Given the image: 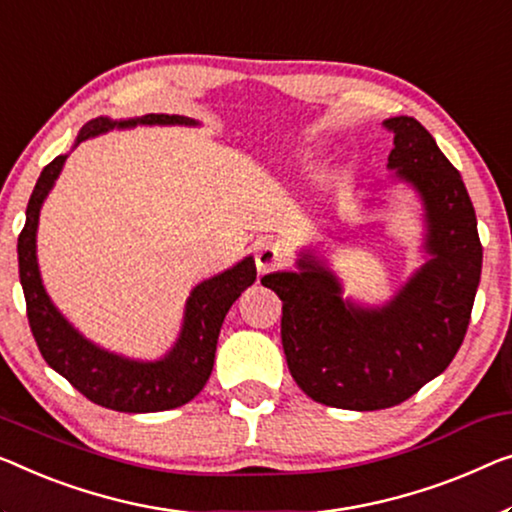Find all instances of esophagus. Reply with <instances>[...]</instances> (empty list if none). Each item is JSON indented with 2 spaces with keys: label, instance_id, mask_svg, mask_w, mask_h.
<instances>
[{
  "label": "esophagus",
  "instance_id": "obj_1",
  "mask_svg": "<svg viewBox=\"0 0 512 512\" xmlns=\"http://www.w3.org/2000/svg\"><path fill=\"white\" fill-rule=\"evenodd\" d=\"M255 262H257V271L259 273H269L285 262V253H282V248L278 243H271L266 241L262 246L257 248V255H255Z\"/></svg>",
  "mask_w": 512,
  "mask_h": 512
}]
</instances>
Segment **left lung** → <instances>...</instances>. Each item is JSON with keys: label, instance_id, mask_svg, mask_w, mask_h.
Masks as SVG:
<instances>
[{"label": "left lung", "instance_id": "left-lung-1", "mask_svg": "<svg viewBox=\"0 0 512 512\" xmlns=\"http://www.w3.org/2000/svg\"><path fill=\"white\" fill-rule=\"evenodd\" d=\"M388 170L421 195L430 259L381 308L342 299L312 253L262 278L282 301V349L301 391L326 407H395L441 375L460 349L483 266L476 211L460 172L414 117L386 119Z\"/></svg>", "mask_w": 512, "mask_h": 512}]
</instances>
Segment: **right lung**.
<instances>
[{
  "mask_svg": "<svg viewBox=\"0 0 512 512\" xmlns=\"http://www.w3.org/2000/svg\"><path fill=\"white\" fill-rule=\"evenodd\" d=\"M154 124H186L197 121L179 114H144L140 119L112 121L108 117L91 119L82 128L75 147L89 137L108 133L112 128ZM66 156H57L43 167L34 193L27 204V220L18 236L20 285L27 301L29 329L34 333L38 352L45 363L68 384L85 395L87 400L105 409L126 411V414H149L181 407L202 391L213 370L220 326L227 310L257 278L255 259L246 257L218 276L204 280L190 292L183 312L179 340L158 361H133V358L112 354L94 345L80 331H75L66 317L52 305L41 282L36 262V227L43 200L55 186Z\"/></svg>",
  "mask_w": 512,
  "mask_h": 512,
  "instance_id": "1",
  "label": "right lung"
}]
</instances>
